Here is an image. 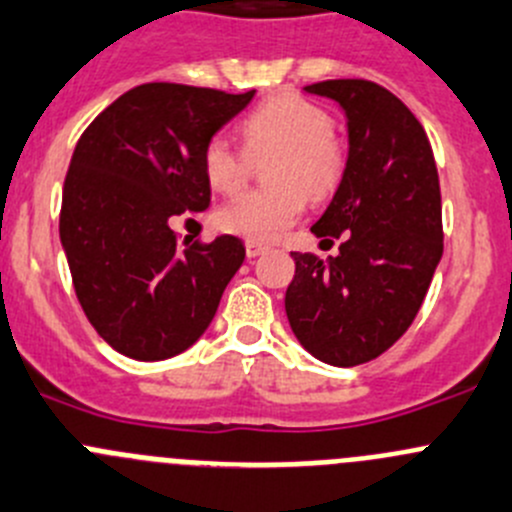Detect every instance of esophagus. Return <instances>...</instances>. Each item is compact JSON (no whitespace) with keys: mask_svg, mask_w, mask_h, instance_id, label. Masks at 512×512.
Returning a JSON list of instances; mask_svg holds the SVG:
<instances>
[{"mask_svg":"<svg viewBox=\"0 0 512 512\" xmlns=\"http://www.w3.org/2000/svg\"><path fill=\"white\" fill-rule=\"evenodd\" d=\"M267 250V245H262V242H255V240H247L245 242V252H247V257H257V255H262V252Z\"/></svg>","mask_w":512,"mask_h":512,"instance_id":"1","label":"esophagus"}]
</instances>
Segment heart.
<instances>
[{"mask_svg":"<svg viewBox=\"0 0 512 512\" xmlns=\"http://www.w3.org/2000/svg\"><path fill=\"white\" fill-rule=\"evenodd\" d=\"M247 152L277 150L262 190H247L217 210V225L247 240H270L302 215L310 197H325L345 170V145L332 132L325 107L280 94L252 109L240 124ZM205 177L215 190L235 192L245 180V160L222 137H212L202 152Z\"/></svg>","mask_w":512,"mask_h":512,"instance_id":"b5f03b06","label":"heart"}]
</instances>
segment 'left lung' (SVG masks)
<instances>
[{"instance_id":"1","label":"left lung","mask_w":512,"mask_h":512,"mask_svg":"<svg viewBox=\"0 0 512 512\" xmlns=\"http://www.w3.org/2000/svg\"><path fill=\"white\" fill-rule=\"evenodd\" d=\"M347 114L350 152L340 187L312 225L322 262L290 252L295 277L287 320L307 352L355 367L390 350L428 295L443 257V207L433 147L423 124L385 87L367 79H325L305 87Z\"/></svg>"}]
</instances>
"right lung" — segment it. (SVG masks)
I'll return each instance as SVG.
<instances>
[{
  "label": "right lung",
  "instance_id": "obj_1",
  "mask_svg": "<svg viewBox=\"0 0 512 512\" xmlns=\"http://www.w3.org/2000/svg\"><path fill=\"white\" fill-rule=\"evenodd\" d=\"M252 97L255 89L140 84L74 147L59 237L84 315L132 360H167L197 342L245 260L237 237L180 240L170 220L210 205L202 152Z\"/></svg>",
  "mask_w": 512,
  "mask_h": 512
}]
</instances>
